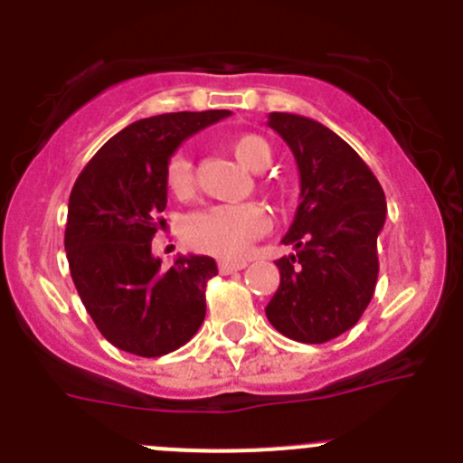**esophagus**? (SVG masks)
I'll return each instance as SVG.
<instances>
[{
	"instance_id": "34e87169",
	"label": "esophagus",
	"mask_w": 463,
	"mask_h": 463,
	"mask_svg": "<svg viewBox=\"0 0 463 463\" xmlns=\"http://www.w3.org/2000/svg\"><path fill=\"white\" fill-rule=\"evenodd\" d=\"M244 261H219V273L222 275H231L237 273V270L244 269Z\"/></svg>"
}]
</instances>
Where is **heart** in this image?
Returning a JSON list of instances; mask_svg holds the SVG:
<instances>
[{"label":"heart","instance_id":"1","mask_svg":"<svg viewBox=\"0 0 463 463\" xmlns=\"http://www.w3.org/2000/svg\"><path fill=\"white\" fill-rule=\"evenodd\" d=\"M228 149L246 170L260 172L269 165L270 149L258 134H240L228 138ZM194 170L188 154L179 152L167 161L165 184L172 194L184 197L193 190ZM270 226L269 214L258 203L213 205L185 219L184 235L193 249L217 255L222 260H241L258 237Z\"/></svg>","mask_w":463,"mask_h":463}]
</instances>
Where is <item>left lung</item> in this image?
<instances>
[{
    "instance_id": "8db88e82",
    "label": "left lung",
    "mask_w": 463,
    "mask_h": 463,
    "mask_svg": "<svg viewBox=\"0 0 463 463\" xmlns=\"http://www.w3.org/2000/svg\"><path fill=\"white\" fill-rule=\"evenodd\" d=\"M275 129L298 163L300 205L279 258V287L266 318L287 338L320 345L356 325L378 278L376 240L385 193L370 167L338 134L314 118L273 111Z\"/></svg>"
}]
</instances>
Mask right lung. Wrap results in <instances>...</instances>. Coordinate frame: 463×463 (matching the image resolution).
I'll return each mask as SVG.
<instances>
[{
  "mask_svg": "<svg viewBox=\"0 0 463 463\" xmlns=\"http://www.w3.org/2000/svg\"><path fill=\"white\" fill-rule=\"evenodd\" d=\"M228 109L141 118L87 163L69 197V269L87 314L114 347L156 358L188 343L205 318V282L217 264L179 255L170 269L152 255L165 223V167L175 149Z\"/></svg>",
  "mask_w": 463,
  "mask_h": 463,
  "instance_id": "obj_1",
  "label": "right lung"
}]
</instances>
